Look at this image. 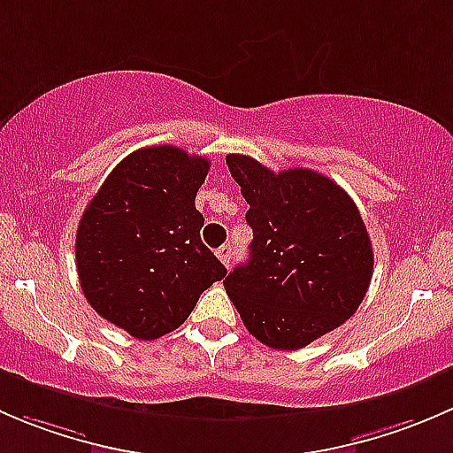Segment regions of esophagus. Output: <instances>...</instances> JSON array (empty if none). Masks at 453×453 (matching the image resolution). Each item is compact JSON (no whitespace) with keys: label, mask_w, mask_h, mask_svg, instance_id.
<instances>
[{"label":"esophagus","mask_w":453,"mask_h":453,"mask_svg":"<svg viewBox=\"0 0 453 453\" xmlns=\"http://www.w3.org/2000/svg\"><path fill=\"white\" fill-rule=\"evenodd\" d=\"M217 256H219V260L226 265V267H230L232 256H234V248H232V245H221V248L217 250Z\"/></svg>","instance_id":"obj_1"}]
</instances>
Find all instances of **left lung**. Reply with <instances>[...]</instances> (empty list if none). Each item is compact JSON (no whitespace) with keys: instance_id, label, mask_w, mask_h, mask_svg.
<instances>
[{"instance_id":"8db88e82","label":"left lung","mask_w":453,"mask_h":453,"mask_svg":"<svg viewBox=\"0 0 453 453\" xmlns=\"http://www.w3.org/2000/svg\"><path fill=\"white\" fill-rule=\"evenodd\" d=\"M226 162L250 203L254 241L223 287L256 340L304 349L366 296L374 258L362 214L335 181L309 168L273 173L248 155Z\"/></svg>"}]
</instances>
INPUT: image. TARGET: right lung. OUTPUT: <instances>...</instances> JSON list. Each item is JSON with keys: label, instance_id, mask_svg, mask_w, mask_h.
<instances>
[{"label": "right lung", "instance_id": "1", "mask_svg": "<svg viewBox=\"0 0 453 453\" xmlns=\"http://www.w3.org/2000/svg\"><path fill=\"white\" fill-rule=\"evenodd\" d=\"M210 162L177 146L127 155L87 203L76 269L87 303L135 340L175 331L227 273L201 243L195 197Z\"/></svg>", "mask_w": 453, "mask_h": 453}]
</instances>
